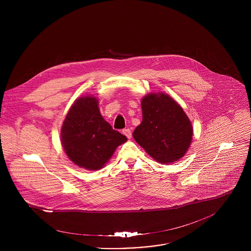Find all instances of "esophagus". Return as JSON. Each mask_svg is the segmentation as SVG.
<instances>
[{"label": "esophagus", "mask_w": 251, "mask_h": 251, "mask_svg": "<svg viewBox=\"0 0 251 251\" xmlns=\"http://www.w3.org/2000/svg\"><path fill=\"white\" fill-rule=\"evenodd\" d=\"M123 134L126 135L128 139H130V138H131V135H132L129 128H125V129H123Z\"/></svg>", "instance_id": "34e87169"}]
</instances>
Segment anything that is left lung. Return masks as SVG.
<instances>
[{
    "label": "left lung",
    "instance_id": "left-lung-1",
    "mask_svg": "<svg viewBox=\"0 0 251 251\" xmlns=\"http://www.w3.org/2000/svg\"><path fill=\"white\" fill-rule=\"evenodd\" d=\"M143 120L132 135L155 161L171 164L186 153L192 141L191 122L179 103L164 93H150L141 100Z\"/></svg>",
    "mask_w": 251,
    "mask_h": 251
}]
</instances>
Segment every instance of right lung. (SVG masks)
<instances>
[{
	"label": "right lung",
	"instance_id": "add662e5",
	"mask_svg": "<svg viewBox=\"0 0 251 251\" xmlns=\"http://www.w3.org/2000/svg\"><path fill=\"white\" fill-rule=\"evenodd\" d=\"M126 140L103 119L98 99L91 95L74 101L61 129V142L69 158L90 171L103 168L117 147Z\"/></svg>",
	"mask_w": 251,
	"mask_h": 251
}]
</instances>
